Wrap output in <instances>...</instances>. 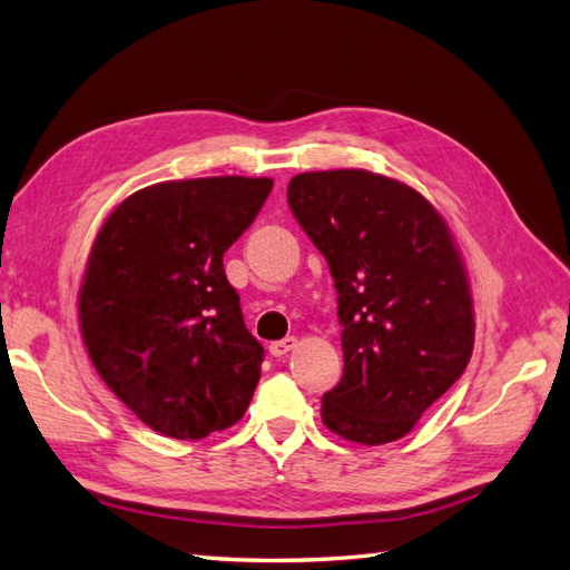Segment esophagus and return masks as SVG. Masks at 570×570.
I'll list each match as a JSON object with an SVG mask.
<instances>
[{
  "instance_id": "obj_1",
  "label": "esophagus",
  "mask_w": 570,
  "mask_h": 570,
  "mask_svg": "<svg viewBox=\"0 0 570 570\" xmlns=\"http://www.w3.org/2000/svg\"><path fill=\"white\" fill-rule=\"evenodd\" d=\"M296 344H298L296 337H284V340H279V342H272V344H269V354H272L274 358H282V356H286Z\"/></svg>"
}]
</instances>
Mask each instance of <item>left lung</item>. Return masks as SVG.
Here are the masks:
<instances>
[{
    "mask_svg": "<svg viewBox=\"0 0 570 570\" xmlns=\"http://www.w3.org/2000/svg\"><path fill=\"white\" fill-rule=\"evenodd\" d=\"M286 195L337 288L344 375L323 395V424L361 445L400 441L472 356L455 238L414 187L363 168L294 175Z\"/></svg>",
    "mask_w": 570,
    "mask_h": 570,
    "instance_id": "obj_1",
    "label": "left lung"
}]
</instances>
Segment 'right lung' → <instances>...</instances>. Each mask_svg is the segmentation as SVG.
I'll use <instances>...</instances> for the list:
<instances>
[{
  "mask_svg": "<svg viewBox=\"0 0 570 570\" xmlns=\"http://www.w3.org/2000/svg\"><path fill=\"white\" fill-rule=\"evenodd\" d=\"M272 178L156 183L100 226L79 288L94 368L141 424L199 441L243 419L265 348L247 332L224 253L255 222Z\"/></svg>",
  "mask_w": 570,
  "mask_h": 570,
  "instance_id": "1",
  "label": "right lung"
}]
</instances>
